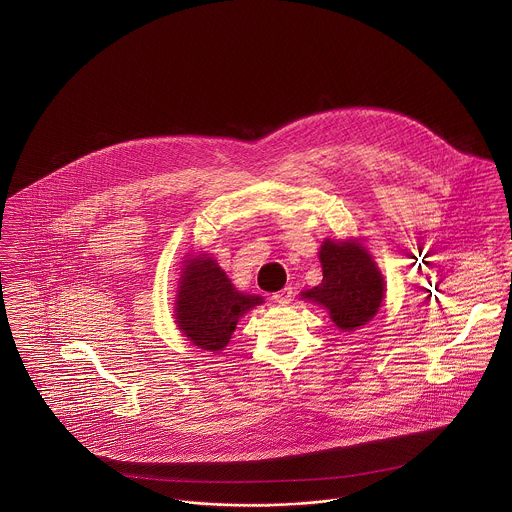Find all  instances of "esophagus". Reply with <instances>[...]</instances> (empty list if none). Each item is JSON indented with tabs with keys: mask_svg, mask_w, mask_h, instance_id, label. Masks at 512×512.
<instances>
[{
	"mask_svg": "<svg viewBox=\"0 0 512 512\" xmlns=\"http://www.w3.org/2000/svg\"><path fill=\"white\" fill-rule=\"evenodd\" d=\"M293 290L288 286V288H284V290H280V292L274 293L272 295V299L276 301V303H282V305H288L290 301H292Z\"/></svg>",
	"mask_w": 512,
	"mask_h": 512,
	"instance_id": "esophagus-1",
	"label": "esophagus"
}]
</instances>
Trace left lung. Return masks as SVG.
I'll return each mask as SVG.
<instances>
[{
  "label": "left lung",
  "mask_w": 512,
  "mask_h": 512,
  "mask_svg": "<svg viewBox=\"0 0 512 512\" xmlns=\"http://www.w3.org/2000/svg\"><path fill=\"white\" fill-rule=\"evenodd\" d=\"M323 280L301 293L329 309L339 329L353 331L370 321L384 297L382 276L365 246L355 242L325 240L319 252Z\"/></svg>",
  "instance_id": "obj_1"
}]
</instances>
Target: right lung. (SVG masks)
I'll use <instances>...</instances> for the list:
<instances>
[{
  "mask_svg": "<svg viewBox=\"0 0 512 512\" xmlns=\"http://www.w3.org/2000/svg\"><path fill=\"white\" fill-rule=\"evenodd\" d=\"M262 297L236 292L213 258L187 260L177 295V323L205 351L226 347L238 319Z\"/></svg>",
  "mask_w": 512,
  "mask_h": 512,
  "instance_id": "obj_1",
  "label": "right lung"
}]
</instances>
